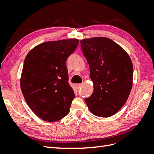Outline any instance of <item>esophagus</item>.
Segmentation results:
<instances>
[{
  "mask_svg": "<svg viewBox=\"0 0 154 154\" xmlns=\"http://www.w3.org/2000/svg\"><path fill=\"white\" fill-rule=\"evenodd\" d=\"M81 85H82V84H75V86H76L77 89H79L81 88Z\"/></svg>",
  "mask_w": 154,
  "mask_h": 154,
  "instance_id": "34e87169",
  "label": "esophagus"
}]
</instances>
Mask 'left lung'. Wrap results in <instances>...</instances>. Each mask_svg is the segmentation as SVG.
Wrapping results in <instances>:
<instances>
[{
  "label": "left lung",
  "mask_w": 154,
  "mask_h": 154,
  "mask_svg": "<svg viewBox=\"0 0 154 154\" xmlns=\"http://www.w3.org/2000/svg\"><path fill=\"white\" fill-rule=\"evenodd\" d=\"M90 67L94 92L85 100L93 115L110 117L123 107L133 86V68L127 52L104 37L81 40Z\"/></svg>",
  "instance_id": "obj_1"
}]
</instances>
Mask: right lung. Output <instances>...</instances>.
Segmentation results:
<instances>
[{
    "mask_svg": "<svg viewBox=\"0 0 154 154\" xmlns=\"http://www.w3.org/2000/svg\"><path fill=\"white\" fill-rule=\"evenodd\" d=\"M79 43L77 39L42 43L25 59L21 91L29 107L43 120L58 121L69 112L75 94L68 83L66 62Z\"/></svg>",
    "mask_w": 154,
    "mask_h": 154,
    "instance_id": "add662e5",
    "label": "right lung"
}]
</instances>
